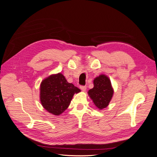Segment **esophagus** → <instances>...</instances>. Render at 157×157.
I'll list each match as a JSON object with an SVG mask.
<instances>
[{
  "instance_id": "34e87169",
  "label": "esophagus",
  "mask_w": 157,
  "mask_h": 157,
  "mask_svg": "<svg viewBox=\"0 0 157 157\" xmlns=\"http://www.w3.org/2000/svg\"><path fill=\"white\" fill-rule=\"evenodd\" d=\"M80 89H82L83 91H85V90H86V89H87V87H86V86H84V85H81L80 86Z\"/></svg>"
}]
</instances>
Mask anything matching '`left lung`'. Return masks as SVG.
Instances as JSON below:
<instances>
[{
  "instance_id": "1",
  "label": "left lung",
  "mask_w": 157,
  "mask_h": 157,
  "mask_svg": "<svg viewBox=\"0 0 157 157\" xmlns=\"http://www.w3.org/2000/svg\"><path fill=\"white\" fill-rule=\"evenodd\" d=\"M93 83L94 87L89 90L88 94L95 105L99 109H102L107 107L112 98V84L109 79L104 74L96 78Z\"/></svg>"
}]
</instances>
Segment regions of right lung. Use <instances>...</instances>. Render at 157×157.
Returning a JSON list of instances; mask_svg holds the SVG:
<instances>
[{"mask_svg":"<svg viewBox=\"0 0 157 157\" xmlns=\"http://www.w3.org/2000/svg\"><path fill=\"white\" fill-rule=\"evenodd\" d=\"M80 89L68 83L64 75L59 73L44 79L40 85V101L48 112L59 115L70 105L75 93Z\"/></svg>","mask_w":157,"mask_h":157,"instance_id":"obj_1","label":"right lung"}]
</instances>
